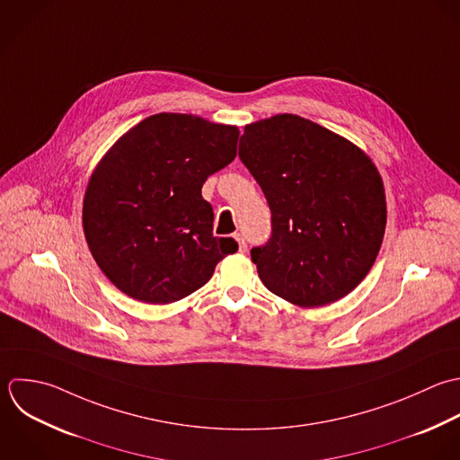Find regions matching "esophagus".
<instances>
[{
    "instance_id": "esophagus-1",
    "label": "esophagus",
    "mask_w": 460,
    "mask_h": 460,
    "mask_svg": "<svg viewBox=\"0 0 460 460\" xmlns=\"http://www.w3.org/2000/svg\"><path fill=\"white\" fill-rule=\"evenodd\" d=\"M234 238H236V242H238V251H240V252H245V251H247V243H245L243 236H242V234H234Z\"/></svg>"
}]
</instances>
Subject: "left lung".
Wrapping results in <instances>:
<instances>
[{
	"label": "left lung",
	"instance_id": "left-lung-1",
	"mask_svg": "<svg viewBox=\"0 0 460 460\" xmlns=\"http://www.w3.org/2000/svg\"><path fill=\"white\" fill-rule=\"evenodd\" d=\"M238 154L272 213L270 240L251 251L263 285L301 308L355 290L375 265L387 224L371 157L297 114L247 125Z\"/></svg>",
	"mask_w": 460,
	"mask_h": 460
}]
</instances>
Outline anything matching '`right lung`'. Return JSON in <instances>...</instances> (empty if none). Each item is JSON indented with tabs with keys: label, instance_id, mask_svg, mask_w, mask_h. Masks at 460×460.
<instances>
[{
	"label": "right lung",
	"instance_id": "add662e5",
	"mask_svg": "<svg viewBox=\"0 0 460 460\" xmlns=\"http://www.w3.org/2000/svg\"><path fill=\"white\" fill-rule=\"evenodd\" d=\"M240 130L195 114L159 112L127 130L91 173L82 206L89 251L128 297L168 305L204 287L236 252L213 236L206 179L236 157Z\"/></svg>",
	"mask_w": 460,
	"mask_h": 460
}]
</instances>
